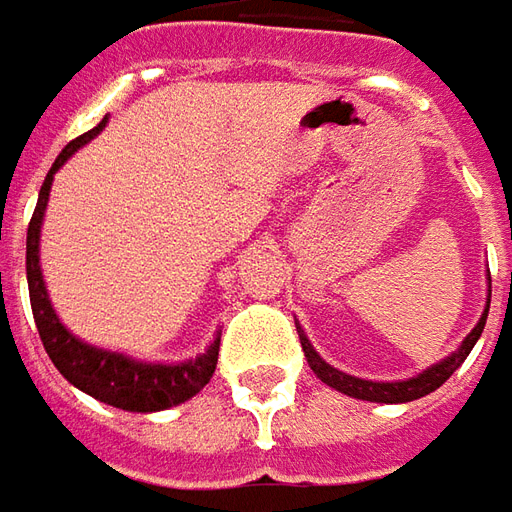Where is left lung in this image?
I'll use <instances>...</instances> for the list:
<instances>
[{
	"instance_id": "8db88e82",
	"label": "left lung",
	"mask_w": 512,
	"mask_h": 512,
	"mask_svg": "<svg viewBox=\"0 0 512 512\" xmlns=\"http://www.w3.org/2000/svg\"><path fill=\"white\" fill-rule=\"evenodd\" d=\"M491 279V274H488ZM491 288V285H488ZM488 307H491V290H488V301H485V310L480 315V321L474 326L472 332L463 337V343L458 345V351H452L450 356H444L436 365L425 367L419 376L403 378V381H370V378L351 376V373H343L334 365H329L315 348H312L310 337L304 334L299 323H296V332H299L301 348H304V356H307V365L312 367V373L321 378L323 384L332 386L337 392H343L348 397H356V400H370V403H411V400H419V397L436 392L447 378L463 365V359L469 356V351L474 348V343L480 340V334L485 329V318H488Z\"/></svg>"
}]
</instances>
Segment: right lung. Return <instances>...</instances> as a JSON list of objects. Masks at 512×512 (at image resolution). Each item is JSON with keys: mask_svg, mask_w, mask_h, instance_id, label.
Returning a JSON list of instances; mask_svg holds the SVG:
<instances>
[{"mask_svg": "<svg viewBox=\"0 0 512 512\" xmlns=\"http://www.w3.org/2000/svg\"><path fill=\"white\" fill-rule=\"evenodd\" d=\"M106 123H109V117H104L87 134L68 142L40 186L38 208L32 213L27 230L29 301H32V315H35L43 348L54 367L62 373V378H68L76 389H82L84 395L95 397L106 406L136 411V414H153V411L186 403L211 381L216 362H219L222 329L216 332L213 343L202 354L180 359V362H150V359L126 354V351L101 348V345L82 340L60 321V315L49 299L46 282H43V268H40V230H43V216H46V205H49L54 175L79 147L93 142L95 136L104 131Z\"/></svg>", "mask_w": 512, "mask_h": 512, "instance_id": "obj_1", "label": "right lung"}]
</instances>
